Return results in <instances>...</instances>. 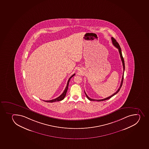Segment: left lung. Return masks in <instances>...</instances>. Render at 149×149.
<instances>
[{
	"mask_svg": "<svg viewBox=\"0 0 149 149\" xmlns=\"http://www.w3.org/2000/svg\"><path fill=\"white\" fill-rule=\"evenodd\" d=\"M111 40H112V44H113V45L115 46V47H116L118 49V51H119V54H120V58H121V60L122 61V63H123V77H122V81H121V83H120V86L119 87V89H118L117 91L115 93H114L113 95H111V96H109V97H108L106 98H104V99H92L91 98H90L88 95H87V94H86V93H85V91H84V93H85V95L86 96L87 98H88L89 100L90 101H102L106 100H107V99H109V98H111V97H112V96H114V95H115L116 94H117L119 92V91H120V88L122 87V84H123V74H124V71H125V61H124V59H123V55H122V51H121V49H120V46L119 45V43L117 42L116 40H115V38H114L113 37H111Z\"/></svg>",
	"mask_w": 149,
	"mask_h": 149,
	"instance_id": "1",
	"label": "left lung"
}]
</instances>
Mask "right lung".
<instances>
[{
    "instance_id": "add662e5",
    "label": "right lung",
    "mask_w": 149,
    "mask_h": 149,
    "mask_svg": "<svg viewBox=\"0 0 149 149\" xmlns=\"http://www.w3.org/2000/svg\"><path fill=\"white\" fill-rule=\"evenodd\" d=\"M75 75V74H73V75H72L70 77V79H68V83H67V86L65 87V89L64 90V92L62 94H61V95H60L59 97H57L56 98H55V99H53V100H43L44 101H45L46 102H51V103H52V102H56V101H59L62 100L63 99H64V98L65 96V95H66V94H67V91H68V84H69V82H70V79H71V78L73 76H74V75Z\"/></svg>"
}]
</instances>
